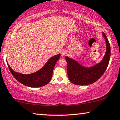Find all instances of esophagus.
<instances>
[{"mask_svg":"<svg viewBox=\"0 0 120 120\" xmlns=\"http://www.w3.org/2000/svg\"><path fill=\"white\" fill-rule=\"evenodd\" d=\"M66 55H67V52L65 51H62L61 52V56L62 57L64 56H65Z\"/></svg>","mask_w":120,"mask_h":120,"instance_id":"34e87169","label":"esophagus"}]
</instances>
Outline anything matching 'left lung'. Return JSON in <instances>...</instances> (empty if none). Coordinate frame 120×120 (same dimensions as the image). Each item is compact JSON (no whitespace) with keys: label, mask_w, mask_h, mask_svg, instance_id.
Masks as SVG:
<instances>
[{"label":"left lung","mask_w":120,"mask_h":120,"mask_svg":"<svg viewBox=\"0 0 120 120\" xmlns=\"http://www.w3.org/2000/svg\"><path fill=\"white\" fill-rule=\"evenodd\" d=\"M103 35L105 39L106 52L100 63L91 67H83L78 62L65 57L67 63V74L72 83L78 85L92 84L97 81L102 76L107 68L110 58V45L104 33Z\"/></svg>","instance_id":"1"}]
</instances>
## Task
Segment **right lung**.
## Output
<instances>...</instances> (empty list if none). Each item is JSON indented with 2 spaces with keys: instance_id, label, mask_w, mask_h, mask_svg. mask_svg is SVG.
<instances>
[{
  "instance_id": "add662e5",
  "label": "right lung",
  "mask_w": 120,
  "mask_h": 120,
  "mask_svg": "<svg viewBox=\"0 0 120 120\" xmlns=\"http://www.w3.org/2000/svg\"><path fill=\"white\" fill-rule=\"evenodd\" d=\"M60 57V54L52 57L41 69L30 74H22L15 72L11 69L8 62L7 63L11 74L18 81L26 86L39 87L45 86L50 81L54 67Z\"/></svg>"
}]
</instances>
